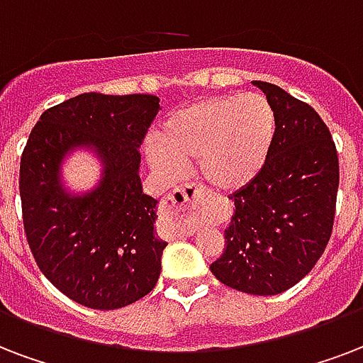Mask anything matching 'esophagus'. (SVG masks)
I'll use <instances>...</instances> for the list:
<instances>
[{"instance_id":"34e87169","label":"esophagus","mask_w":363,"mask_h":363,"mask_svg":"<svg viewBox=\"0 0 363 363\" xmlns=\"http://www.w3.org/2000/svg\"><path fill=\"white\" fill-rule=\"evenodd\" d=\"M201 198H203V192H201L200 186H196V184H184V186L173 190L165 198L163 206H165V211L169 213V215H179V213L194 209Z\"/></svg>"}]
</instances>
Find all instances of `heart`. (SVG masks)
<instances>
[{"instance_id": "b5f03b06", "label": "heart", "mask_w": 363, "mask_h": 363, "mask_svg": "<svg viewBox=\"0 0 363 363\" xmlns=\"http://www.w3.org/2000/svg\"><path fill=\"white\" fill-rule=\"evenodd\" d=\"M276 112L267 96H209L177 110L163 123L160 140L148 145V162L169 181L184 163L217 190H238L267 165L276 140Z\"/></svg>"}]
</instances>
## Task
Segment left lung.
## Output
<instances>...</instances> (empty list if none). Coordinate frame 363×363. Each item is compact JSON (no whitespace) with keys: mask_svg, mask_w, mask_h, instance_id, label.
Segmentation results:
<instances>
[{"mask_svg":"<svg viewBox=\"0 0 363 363\" xmlns=\"http://www.w3.org/2000/svg\"><path fill=\"white\" fill-rule=\"evenodd\" d=\"M276 112V140L262 171L230 194L225 251L211 264L218 281L251 295H278L311 272L333 232L339 157L311 104L255 82Z\"/></svg>","mask_w":363,"mask_h":363,"instance_id":"obj_1","label":"left lung"}]
</instances>
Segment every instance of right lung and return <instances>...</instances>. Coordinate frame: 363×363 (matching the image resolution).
Instances as JSON below:
<instances>
[{"label": "right lung", "instance_id": "1", "mask_svg": "<svg viewBox=\"0 0 363 363\" xmlns=\"http://www.w3.org/2000/svg\"><path fill=\"white\" fill-rule=\"evenodd\" d=\"M154 95L83 93L49 108L21 157L22 225L38 267L72 301L116 311L154 289L167 245L156 238V203L143 194L140 145L156 120ZM95 145L105 179L70 199L58 165L72 145Z\"/></svg>", "mask_w": 363, "mask_h": 363}]
</instances>
